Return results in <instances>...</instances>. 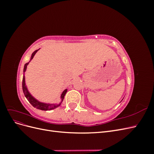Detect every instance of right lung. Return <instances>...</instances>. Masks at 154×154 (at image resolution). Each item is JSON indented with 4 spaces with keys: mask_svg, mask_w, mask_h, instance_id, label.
<instances>
[{
    "mask_svg": "<svg viewBox=\"0 0 154 154\" xmlns=\"http://www.w3.org/2000/svg\"><path fill=\"white\" fill-rule=\"evenodd\" d=\"M37 51H38V50L35 51V52H33V53L32 54L31 57V60L32 59V58H33L35 54L37 52ZM27 64H28V63L25 64L24 68V72L26 71ZM22 90H23V92H24V96H26L27 100H28L29 103L34 107H35L36 109H38L42 110H53V109H56L57 107L60 106V104H61V103H62V102H61V103H60L58 105H49V104H45V103H40V102H39V101H37L36 100H35L34 97L29 94V92H28V91H27V88L26 87V84H25V77L24 76L23 77V80H22ZM67 91V90L66 89V90H64L63 92H62V94L61 95L62 101H63V100L64 98V96H65V95H66Z\"/></svg>",
    "mask_w": 154,
    "mask_h": 154,
    "instance_id": "obj_1",
    "label": "right lung"
}]
</instances>
